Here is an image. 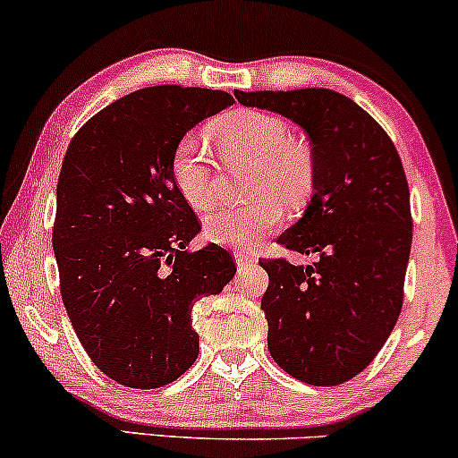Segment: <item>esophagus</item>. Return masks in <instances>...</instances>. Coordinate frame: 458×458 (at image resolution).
<instances>
[{"label":"esophagus","mask_w":458,"mask_h":458,"mask_svg":"<svg viewBox=\"0 0 458 458\" xmlns=\"http://www.w3.org/2000/svg\"><path fill=\"white\" fill-rule=\"evenodd\" d=\"M234 260H236V265L241 267V269H243V267H247V265H251V262H256L254 256L245 254V251H236V254H234Z\"/></svg>","instance_id":"obj_1"}]
</instances>
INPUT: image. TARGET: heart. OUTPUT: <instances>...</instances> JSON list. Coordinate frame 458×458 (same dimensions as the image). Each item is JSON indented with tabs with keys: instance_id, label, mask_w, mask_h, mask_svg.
Instances as JSON below:
<instances>
[{
	"instance_id": "heart-1",
	"label": "heart",
	"mask_w": 458,
	"mask_h": 458,
	"mask_svg": "<svg viewBox=\"0 0 458 458\" xmlns=\"http://www.w3.org/2000/svg\"><path fill=\"white\" fill-rule=\"evenodd\" d=\"M213 138L224 155L256 161L247 204H224L204 217V236L211 243L250 250L280 224L284 207H299L314 181L312 157L277 115L236 112L213 127ZM215 163L204 140L189 133L178 141L172 157V178L181 196L193 208H207L215 199Z\"/></svg>"
}]
</instances>
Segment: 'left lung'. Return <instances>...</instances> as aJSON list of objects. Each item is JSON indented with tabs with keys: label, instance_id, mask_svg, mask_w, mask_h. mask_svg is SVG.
I'll use <instances>...</instances> for the list:
<instances>
[{
	"label": "left lung",
	"instance_id": "left-lung-1",
	"mask_svg": "<svg viewBox=\"0 0 458 458\" xmlns=\"http://www.w3.org/2000/svg\"><path fill=\"white\" fill-rule=\"evenodd\" d=\"M234 97L293 120L312 144V198L277 243L318 260H262V310L282 370L310 386H340L375 360L403 308L413 224L401 157L379 123L335 90Z\"/></svg>",
	"mask_w": 458,
	"mask_h": 458
}]
</instances>
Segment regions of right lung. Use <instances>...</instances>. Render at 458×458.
<instances>
[{"mask_svg":"<svg viewBox=\"0 0 458 458\" xmlns=\"http://www.w3.org/2000/svg\"><path fill=\"white\" fill-rule=\"evenodd\" d=\"M233 103L222 90L144 88L66 150L54 225L62 301L90 360L127 387L167 386L196 361L193 303L236 273L224 247L185 250L199 224L172 178L178 141Z\"/></svg>","mask_w":458,"mask_h":458,"instance_id":"add662e5","label":"right lung"}]
</instances>
